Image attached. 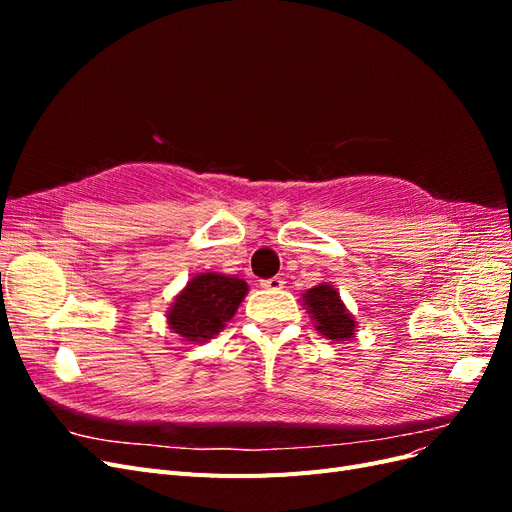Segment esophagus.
<instances>
[{
	"instance_id": "esophagus-1",
	"label": "esophagus",
	"mask_w": 512,
	"mask_h": 512,
	"mask_svg": "<svg viewBox=\"0 0 512 512\" xmlns=\"http://www.w3.org/2000/svg\"><path fill=\"white\" fill-rule=\"evenodd\" d=\"M284 280H282V277H271V280H262L260 282V286L262 288H267V290H280V288H284Z\"/></svg>"
}]
</instances>
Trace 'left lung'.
<instances>
[{
    "label": "left lung",
    "instance_id": "obj_1",
    "mask_svg": "<svg viewBox=\"0 0 512 512\" xmlns=\"http://www.w3.org/2000/svg\"><path fill=\"white\" fill-rule=\"evenodd\" d=\"M303 305L309 318L314 320L318 333L331 339V342L342 344L354 337V316L348 312L342 297H339V292L329 282H322L314 288L305 290Z\"/></svg>",
    "mask_w": 512,
    "mask_h": 512
}]
</instances>
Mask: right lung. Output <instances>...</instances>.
<instances>
[{"label":"right lung","instance_id":"right-lung-1","mask_svg":"<svg viewBox=\"0 0 512 512\" xmlns=\"http://www.w3.org/2000/svg\"><path fill=\"white\" fill-rule=\"evenodd\" d=\"M247 284L224 273H198L185 284L166 312L168 329L185 342H207L235 316Z\"/></svg>","mask_w":512,"mask_h":512}]
</instances>
